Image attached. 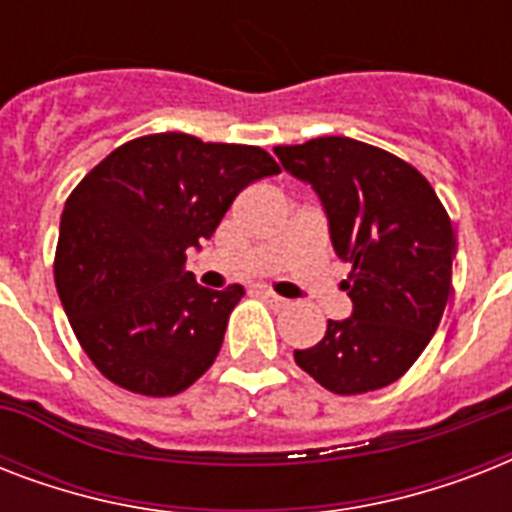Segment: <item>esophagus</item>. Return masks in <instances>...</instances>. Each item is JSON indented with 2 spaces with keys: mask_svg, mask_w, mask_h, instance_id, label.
<instances>
[{
  "mask_svg": "<svg viewBox=\"0 0 512 512\" xmlns=\"http://www.w3.org/2000/svg\"><path fill=\"white\" fill-rule=\"evenodd\" d=\"M260 297H263L265 303L276 305V308H284V305H289V300L279 297V295H276V292H271V289H260Z\"/></svg>",
  "mask_w": 512,
  "mask_h": 512,
  "instance_id": "34e87169",
  "label": "esophagus"
}]
</instances>
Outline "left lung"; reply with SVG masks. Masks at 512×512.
I'll return each instance as SVG.
<instances>
[{
	"mask_svg": "<svg viewBox=\"0 0 512 512\" xmlns=\"http://www.w3.org/2000/svg\"><path fill=\"white\" fill-rule=\"evenodd\" d=\"M284 170L313 185L329 217L353 316L327 321L297 366L337 396L380 390L420 358L452 295V220L412 164L377 146L327 135L276 146Z\"/></svg>",
	"mask_w": 512,
	"mask_h": 512,
	"instance_id": "8db88e82",
	"label": "left lung"
}]
</instances>
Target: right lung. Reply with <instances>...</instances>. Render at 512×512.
<instances>
[{
  "instance_id": "right-lung-1",
  "label": "right lung",
  "mask_w": 512,
  "mask_h": 512,
  "mask_svg": "<svg viewBox=\"0 0 512 512\" xmlns=\"http://www.w3.org/2000/svg\"><path fill=\"white\" fill-rule=\"evenodd\" d=\"M268 151L156 132L124 143L66 199L55 287L98 372L140 396H177L215 364L244 287H199V247L249 183L279 175Z\"/></svg>"
}]
</instances>
